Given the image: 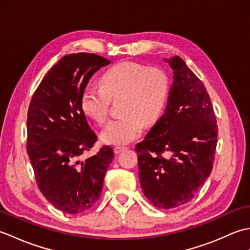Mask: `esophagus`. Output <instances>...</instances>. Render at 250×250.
<instances>
[{
    "label": "esophagus",
    "instance_id": "1",
    "mask_svg": "<svg viewBox=\"0 0 250 250\" xmlns=\"http://www.w3.org/2000/svg\"><path fill=\"white\" fill-rule=\"evenodd\" d=\"M125 149H126V147H125V146H115L114 147L115 153H120V152H122L124 150H125Z\"/></svg>",
    "mask_w": 250,
    "mask_h": 250
}]
</instances>
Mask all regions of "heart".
Segmentation results:
<instances>
[{"label": "heart", "instance_id": "1", "mask_svg": "<svg viewBox=\"0 0 250 250\" xmlns=\"http://www.w3.org/2000/svg\"><path fill=\"white\" fill-rule=\"evenodd\" d=\"M98 88H86L81 95L83 114L98 124L108 115L110 101L119 100L121 116L107 122L101 140L106 144L125 145L142 133L145 125L156 122L166 108L171 81L161 67L134 61H122L107 68Z\"/></svg>", "mask_w": 250, "mask_h": 250}]
</instances>
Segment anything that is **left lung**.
Returning <instances> with one entry per match:
<instances>
[{
    "mask_svg": "<svg viewBox=\"0 0 250 250\" xmlns=\"http://www.w3.org/2000/svg\"><path fill=\"white\" fill-rule=\"evenodd\" d=\"M167 110L136 145L141 186L160 208L187 203L213 169L218 125L207 90L178 56Z\"/></svg>",
    "mask_w": 250,
    "mask_h": 250,
    "instance_id": "left-lung-1",
    "label": "left lung"
}]
</instances>
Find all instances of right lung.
Instances as JSON below:
<instances>
[{
	"label": "right lung",
	"mask_w": 250,
	"mask_h": 250,
	"mask_svg": "<svg viewBox=\"0 0 250 250\" xmlns=\"http://www.w3.org/2000/svg\"><path fill=\"white\" fill-rule=\"evenodd\" d=\"M110 61L95 54L64 56L51 67L32 97L26 119V151L37 187L56 208L83 213L101 196L114 150L101 147L81 160L98 136L81 107L89 79Z\"/></svg>",
	"instance_id": "add662e5"
}]
</instances>
